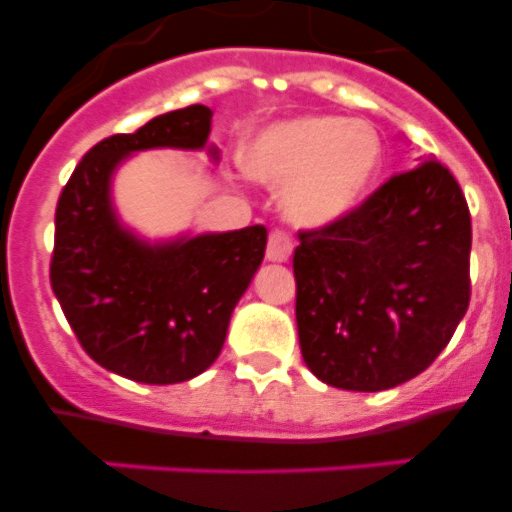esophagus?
<instances>
[{
  "instance_id": "1",
  "label": "esophagus",
  "mask_w": 512,
  "mask_h": 512,
  "mask_svg": "<svg viewBox=\"0 0 512 512\" xmlns=\"http://www.w3.org/2000/svg\"><path fill=\"white\" fill-rule=\"evenodd\" d=\"M294 241L284 228H274L269 233V243H266V259L269 261H287L292 256Z\"/></svg>"
}]
</instances>
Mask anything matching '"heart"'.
I'll use <instances>...</instances> for the list:
<instances>
[{
  "label": "heart",
  "instance_id": "heart-1",
  "mask_svg": "<svg viewBox=\"0 0 512 512\" xmlns=\"http://www.w3.org/2000/svg\"><path fill=\"white\" fill-rule=\"evenodd\" d=\"M381 139L365 121L302 116L281 121L248 149L251 175L287 187L297 223L325 225L360 203L381 167Z\"/></svg>",
  "mask_w": 512,
  "mask_h": 512
}]
</instances>
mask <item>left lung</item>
Instances as JSON below:
<instances>
[{
  "label": "left lung",
  "instance_id": "8db88e82",
  "mask_svg": "<svg viewBox=\"0 0 512 512\" xmlns=\"http://www.w3.org/2000/svg\"><path fill=\"white\" fill-rule=\"evenodd\" d=\"M472 218L442 162L393 175L294 248L299 348L327 386L386 391L424 373L470 307Z\"/></svg>",
  "mask_w": 512,
  "mask_h": 512
}]
</instances>
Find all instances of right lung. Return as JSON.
<instances>
[{
    "mask_svg": "<svg viewBox=\"0 0 512 512\" xmlns=\"http://www.w3.org/2000/svg\"><path fill=\"white\" fill-rule=\"evenodd\" d=\"M210 119L195 103L103 139L83 154L55 208L50 284L65 320L98 365L137 383H182L210 368L264 261V225L149 246L111 208L109 182L126 154L203 149Z\"/></svg>",
    "mask_w": 512,
    "mask_h": 512,
    "instance_id": "1",
    "label": "right lung"
}]
</instances>
